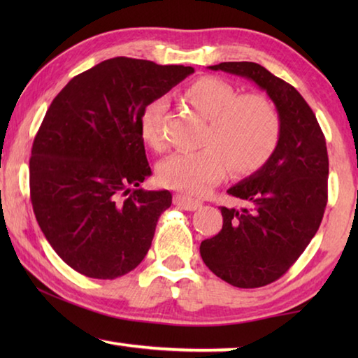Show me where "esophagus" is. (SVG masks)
Masks as SVG:
<instances>
[{
	"label": "esophagus",
	"mask_w": 358,
	"mask_h": 358,
	"mask_svg": "<svg viewBox=\"0 0 358 358\" xmlns=\"http://www.w3.org/2000/svg\"><path fill=\"white\" fill-rule=\"evenodd\" d=\"M173 203L177 205V207L186 210V211H194V210H197V208L202 207V202L201 201H196V199L186 197V196H183V194H177V196L173 197Z\"/></svg>",
	"instance_id": "1"
}]
</instances>
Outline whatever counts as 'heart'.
<instances>
[{
	"label": "heart",
	"mask_w": 358,
	"mask_h": 358,
	"mask_svg": "<svg viewBox=\"0 0 358 358\" xmlns=\"http://www.w3.org/2000/svg\"><path fill=\"white\" fill-rule=\"evenodd\" d=\"M185 98L208 120L203 148L178 151L157 169L161 185L192 196H201L230 171L246 173L264 166L276 150L281 123L273 104L262 94L245 93L226 80L201 77L185 90ZM166 101L156 99L142 115V134L151 147L162 148V115Z\"/></svg>",
	"instance_id": "heart-1"
}]
</instances>
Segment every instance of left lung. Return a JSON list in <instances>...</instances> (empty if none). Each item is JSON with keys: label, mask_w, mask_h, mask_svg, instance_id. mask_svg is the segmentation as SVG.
Listing matches in <instances>:
<instances>
[{"label": "left lung", "mask_w": 358, "mask_h": 358, "mask_svg": "<svg viewBox=\"0 0 358 358\" xmlns=\"http://www.w3.org/2000/svg\"><path fill=\"white\" fill-rule=\"evenodd\" d=\"M210 69L257 83L280 115L273 155L227 191L250 207H221L222 229L201 243L202 260L217 278L241 289L262 287L295 264L322 221L329 199L325 137L303 96L264 66L229 62Z\"/></svg>", "instance_id": "1"}]
</instances>
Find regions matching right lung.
<instances>
[{
    "label": "right lung",
    "mask_w": 358,
    "mask_h": 358,
    "mask_svg": "<svg viewBox=\"0 0 358 358\" xmlns=\"http://www.w3.org/2000/svg\"><path fill=\"white\" fill-rule=\"evenodd\" d=\"M192 72L117 57L52 101L33 142L29 196L47 241L78 273L115 280L147 256L172 194L141 187L151 175L142 115Z\"/></svg>",
    "instance_id": "obj_1"
}]
</instances>
